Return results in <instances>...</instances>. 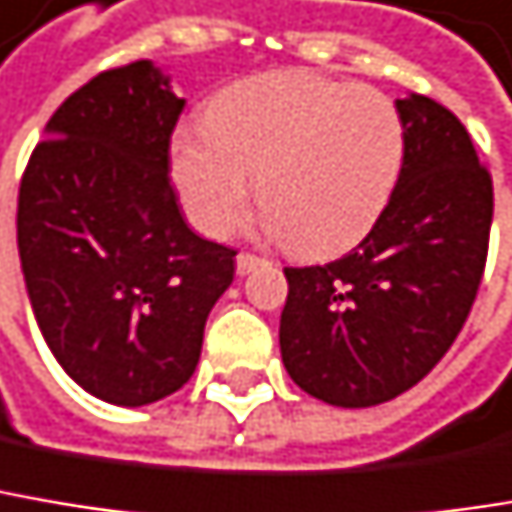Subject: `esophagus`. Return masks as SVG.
I'll return each instance as SVG.
<instances>
[{
    "label": "esophagus",
    "mask_w": 512,
    "mask_h": 512,
    "mask_svg": "<svg viewBox=\"0 0 512 512\" xmlns=\"http://www.w3.org/2000/svg\"><path fill=\"white\" fill-rule=\"evenodd\" d=\"M263 263H266V257L255 255V252H240V255H237V272H240V275H249L252 269L263 266Z\"/></svg>",
    "instance_id": "34e87169"
}]
</instances>
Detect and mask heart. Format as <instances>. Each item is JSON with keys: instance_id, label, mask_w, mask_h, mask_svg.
<instances>
[{"instance_id": "heart-1", "label": "heart", "mask_w": 512, "mask_h": 512, "mask_svg": "<svg viewBox=\"0 0 512 512\" xmlns=\"http://www.w3.org/2000/svg\"><path fill=\"white\" fill-rule=\"evenodd\" d=\"M401 163L404 122L381 90L304 70L222 90L169 146L178 196L205 234L237 222L255 175L263 222L299 257L357 246L390 205Z\"/></svg>"}]
</instances>
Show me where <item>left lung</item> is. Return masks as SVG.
<instances>
[{
  "instance_id": "8db88e82",
  "label": "left lung",
  "mask_w": 512,
  "mask_h": 512,
  "mask_svg": "<svg viewBox=\"0 0 512 512\" xmlns=\"http://www.w3.org/2000/svg\"><path fill=\"white\" fill-rule=\"evenodd\" d=\"M404 163L363 243L322 266H287L281 357L319 401L372 407L419 384L457 340L484 278L492 175L440 102H395Z\"/></svg>"
}]
</instances>
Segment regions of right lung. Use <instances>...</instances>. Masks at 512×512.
Wrapping results in <instances>:
<instances>
[{"mask_svg":"<svg viewBox=\"0 0 512 512\" xmlns=\"http://www.w3.org/2000/svg\"><path fill=\"white\" fill-rule=\"evenodd\" d=\"M184 99L149 61L99 72L46 122L17 202L25 290L46 346L90 395L181 390L237 252L187 228L169 178Z\"/></svg>","mask_w":512,"mask_h":512,"instance_id":"right-lung-1","label":"right lung"}]
</instances>
